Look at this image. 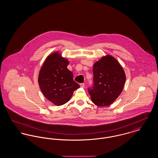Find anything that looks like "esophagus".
Masks as SVG:
<instances>
[{
	"instance_id": "obj_1",
	"label": "esophagus",
	"mask_w": 158,
	"mask_h": 158,
	"mask_svg": "<svg viewBox=\"0 0 158 158\" xmlns=\"http://www.w3.org/2000/svg\"><path fill=\"white\" fill-rule=\"evenodd\" d=\"M80 86L81 87H82V88H84V86H85V84L84 83H80Z\"/></svg>"
}]
</instances>
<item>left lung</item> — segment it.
<instances>
[{"instance_id": "1", "label": "left lung", "mask_w": 158, "mask_h": 158, "mask_svg": "<svg viewBox=\"0 0 158 158\" xmlns=\"http://www.w3.org/2000/svg\"><path fill=\"white\" fill-rule=\"evenodd\" d=\"M94 85L88 89L91 100L99 106L111 105L122 92L126 74L116 59L106 55L93 66Z\"/></svg>"}]
</instances>
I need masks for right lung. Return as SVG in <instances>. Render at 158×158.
<instances>
[{"instance_id":"add662e5","label":"right lung","mask_w":158,"mask_h":158,"mask_svg":"<svg viewBox=\"0 0 158 158\" xmlns=\"http://www.w3.org/2000/svg\"><path fill=\"white\" fill-rule=\"evenodd\" d=\"M69 61L59 51L49 54L40 70L38 82L43 94L57 106L67 103L80 86L68 69Z\"/></svg>"}]
</instances>
